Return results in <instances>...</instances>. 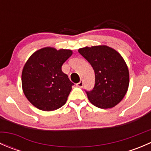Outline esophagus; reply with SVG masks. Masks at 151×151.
Masks as SVG:
<instances>
[{"label":"esophagus","instance_id":"1","mask_svg":"<svg viewBox=\"0 0 151 151\" xmlns=\"http://www.w3.org/2000/svg\"><path fill=\"white\" fill-rule=\"evenodd\" d=\"M76 85H77V87H79V88H83V80H80V81L78 83H77V84H76Z\"/></svg>","mask_w":151,"mask_h":151}]
</instances>
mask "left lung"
<instances>
[{
    "instance_id": "obj_1",
    "label": "left lung",
    "mask_w": 151,
    "mask_h": 151,
    "mask_svg": "<svg viewBox=\"0 0 151 151\" xmlns=\"http://www.w3.org/2000/svg\"><path fill=\"white\" fill-rule=\"evenodd\" d=\"M95 72V85L85 91L89 101L101 109L112 108L123 99L129 84V69L121 55L107 46L85 47L78 50Z\"/></svg>"
}]
</instances>
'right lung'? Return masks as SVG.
<instances>
[{
    "mask_svg": "<svg viewBox=\"0 0 151 151\" xmlns=\"http://www.w3.org/2000/svg\"><path fill=\"white\" fill-rule=\"evenodd\" d=\"M71 55L69 50L45 47L29 58L22 70V90L36 108L52 111L66 104L74 83L61 67Z\"/></svg>",
    "mask_w": 151,
    "mask_h": 151,
    "instance_id": "1",
    "label": "right lung"
}]
</instances>
